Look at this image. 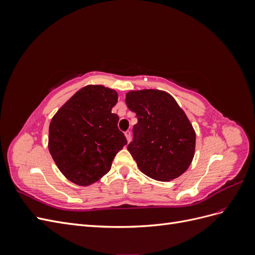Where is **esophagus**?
Returning a JSON list of instances; mask_svg holds the SVG:
<instances>
[{
  "label": "esophagus",
  "mask_w": 255,
  "mask_h": 255,
  "mask_svg": "<svg viewBox=\"0 0 255 255\" xmlns=\"http://www.w3.org/2000/svg\"><path fill=\"white\" fill-rule=\"evenodd\" d=\"M125 135H126V137H127V140H128V142L130 140V132L129 130H127V132L125 133Z\"/></svg>",
  "instance_id": "1"
}]
</instances>
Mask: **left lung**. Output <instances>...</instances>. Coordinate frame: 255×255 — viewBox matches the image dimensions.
<instances>
[{"mask_svg":"<svg viewBox=\"0 0 255 255\" xmlns=\"http://www.w3.org/2000/svg\"><path fill=\"white\" fill-rule=\"evenodd\" d=\"M126 103L136 114L128 152L140 171L156 181L182 175L195 155L196 132L186 114L166 91H128Z\"/></svg>","mask_w":255,"mask_h":255,"instance_id":"obj_1","label":"left lung"}]
</instances>
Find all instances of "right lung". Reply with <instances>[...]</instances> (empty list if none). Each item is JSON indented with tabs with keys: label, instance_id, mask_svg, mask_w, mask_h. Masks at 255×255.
<instances>
[{
	"label": "right lung",
	"instance_id": "obj_1",
	"mask_svg": "<svg viewBox=\"0 0 255 255\" xmlns=\"http://www.w3.org/2000/svg\"><path fill=\"white\" fill-rule=\"evenodd\" d=\"M118 94L102 85H87L54 115L49 128V151L69 181L89 185L111 170L128 141L112 113Z\"/></svg>",
	"mask_w": 255,
	"mask_h": 255
}]
</instances>
